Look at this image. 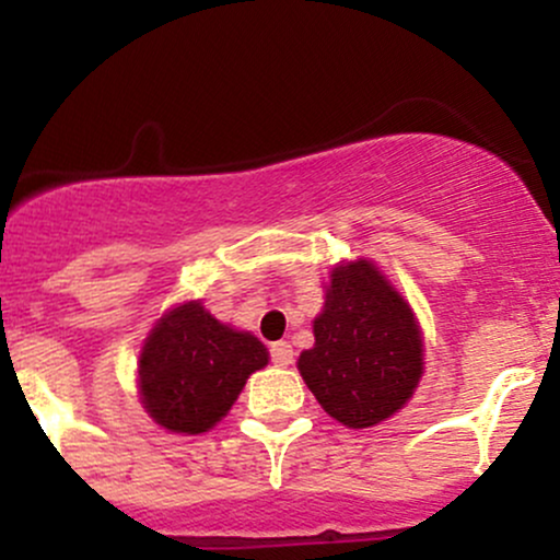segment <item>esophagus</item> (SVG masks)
Listing matches in <instances>:
<instances>
[{"label":"esophagus","mask_w":560,"mask_h":560,"mask_svg":"<svg viewBox=\"0 0 560 560\" xmlns=\"http://www.w3.org/2000/svg\"><path fill=\"white\" fill-rule=\"evenodd\" d=\"M271 361L276 365H281V369H287V365H292L294 361V350L289 342H273L271 345Z\"/></svg>","instance_id":"1"}]
</instances>
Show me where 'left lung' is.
Masks as SVG:
<instances>
[{"label": "left lung", "instance_id": "left-lung-1", "mask_svg": "<svg viewBox=\"0 0 560 560\" xmlns=\"http://www.w3.org/2000/svg\"><path fill=\"white\" fill-rule=\"evenodd\" d=\"M313 337L316 345L300 352L298 371L342 427L369 429L392 419L419 387V318L374 260H342L331 268Z\"/></svg>", "mask_w": 560, "mask_h": 560}]
</instances>
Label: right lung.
Wrapping results in <instances>:
<instances>
[{
	"instance_id": "1",
	"label": "right lung",
	"mask_w": 560,
	"mask_h": 560,
	"mask_svg": "<svg viewBox=\"0 0 560 560\" xmlns=\"http://www.w3.org/2000/svg\"><path fill=\"white\" fill-rule=\"evenodd\" d=\"M262 365H268V347L255 334L221 324L202 300L178 302L141 345V408L165 432L205 434Z\"/></svg>"
}]
</instances>
